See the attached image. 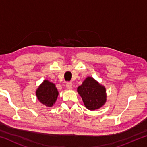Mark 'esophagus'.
Masks as SVG:
<instances>
[{
	"instance_id": "obj_1",
	"label": "esophagus",
	"mask_w": 147,
	"mask_h": 147,
	"mask_svg": "<svg viewBox=\"0 0 147 147\" xmlns=\"http://www.w3.org/2000/svg\"><path fill=\"white\" fill-rule=\"evenodd\" d=\"M73 87V83L71 82H67L66 83V88L67 89H71Z\"/></svg>"
}]
</instances>
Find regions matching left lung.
Returning a JSON list of instances; mask_svg holds the SVG:
<instances>
[{
	"mask_svg": "<svg viewBox=\"0 0 147 147\" xmlns=\"http://www.w3.org/2000/svg\"><path fill=\"white\" fill-rule=\"evenodd\" d=\"M78 92L82 98L84 105L90 110H94L102 106L106 102V89L97 82L88 77L78 88Z\"/></svg>",
	"mask_w": 147,
	"mask_h": 147,
	"instance_id": "8db88e82",
	"label": "left lung"
}]
</instances>
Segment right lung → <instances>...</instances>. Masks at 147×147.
I'll list each match as a JSON object with an SVG mask.
<instances>
[{
    "label": "right lung",
    "mask_w": 147,
    "mask_h": 147,
    "mask_svg": "<svg viewBox=\"0 0 147 147\" xmlns=\"http://www.w3.org/2000/svg\"><path fill=\"white\" fill-rule=\"evenodd\" d=\"M36 95L42 104L51 107L55 103L58 95V91L53 83L45 80L37 89Z\"/></svg>",
    "instance_id": "obj_1"
}]
</instances>
